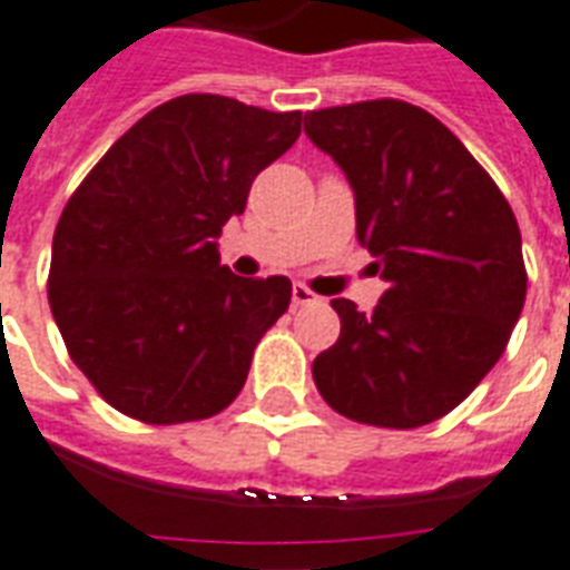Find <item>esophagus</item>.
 Masks as SVG:
<instances>
[{
	"label": "esophagus",
	"instance_id": "obj_1",
	"mask_svg": "<svg viewBox=\"0 0 570 570\" xmlns=\"http://www.w3.org/2000/svg\"><path fill=\"white\" fill-rule=\"evenodd\" d=\"M314 302H320L317 293H311L305 284H296L293 286V305H314Z\"/></svg>",
	"mask_w": 570,
	"mask_h": 570
}]
</instances>
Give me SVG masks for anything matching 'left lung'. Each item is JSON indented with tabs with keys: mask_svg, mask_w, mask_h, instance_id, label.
Returning <instances> with one entry per match:
<instances>
[{
	"mask_svg": "<svg viewBox=\"0 0 570 570\" xmlns=\"http://www.w3.org/2000/svg\"><path fill=\"white\" fill-rule=\"evenodd\" d=\"M347 175L356 238L381 259L371 314L335 298L341 335L314 360L332 411L383 429L435 423L499 362L525 302L517 217L438 117L399 99L305 114Z\"/></svg>",
	"mask_w": 570,
	"mask_h": 570,
	"instance_id": "8db88e82",
	"label": "left lung"
}]
</instances>
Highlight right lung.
<instances>
[{
  "mask_svg": "<svg viewBox=\"0 0 570 570\" xmlns=\"http://www.w3.org/2000/svg\"><path fill=\"white\" fill-rule=\"evenodd\" d=\"M298 132L302 111L187 92L120 135L71 193L48 302L71 362L120 414L193 423L242 392L293 284L232 274L217 238Z\"/></svg>",
  "mask_w": 570,
  "mask_h": 570,
  "instance_id": "right-lung-1",
  "label": "right lung"
}]
</instances>
